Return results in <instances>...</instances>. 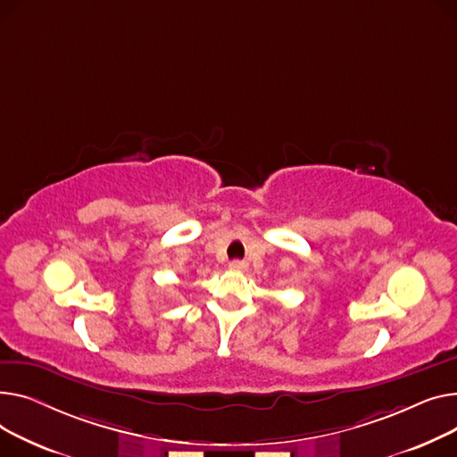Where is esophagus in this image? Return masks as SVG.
Here are the masks:
<instances>
[{"label":"esophagus","mask_w":457,"mask_h":457,"mask_svg":"<svg viewBox=\"0 0 457 457\" xmlns=\"http://www.w3.org/2000/svg\"><path fill=\"white\" fill-rule=\"evenodd\" d=\"M228 267L232 271H237V273H244V271H247V267H249V263L245 262V260H232L230 263H228Z\"/></svg>","instance_id":"obj_1"}]
</instances>
